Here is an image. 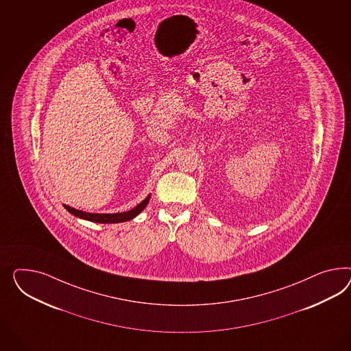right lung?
I'll use <instances>...</instances> for the list:
<instances>
[{"label":"right lung","mask_w":351,"mask_h":351,"mask_svg":"<svg viewBox=\"0 0 351 351\" xmlns=\"http://www.w3.org/2000/svg\"><path fill=\"white\" fill-rule=\"evenodd\" d=\"M149 199H151V194L143 202H141L135 208L130 209L128 212H121V213H89V212L80 210V209L69 207L66 204H64V207L66 208L67 212H70L75 217L86 219V221H92L95 223H119V222H126V221H130V219L136 217L143 209L147 207V204L149 203Z\"/></svg>","instance_id":"right-lung-1"}]
</instances>
